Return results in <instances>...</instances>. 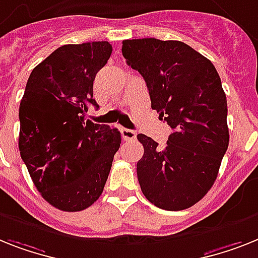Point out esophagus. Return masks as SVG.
Here are the masks:
<instances>
[{
	"label": "esophagus",
	"instance_id": "34e87169",
	"mask_svg": "<svg viewBox=\"0 0 258 258\" xmlns=\"http://www.w3.org/2000/svg\"><path fill=\"white\" fill-rule=\"evenodd\" d=\"M121 136H122L125 141H132V140H136V137H137L136 132L131 131V129H126V127L121 129Z\"/></svg>",
	"mask_w": 258,
	"mask_h": 258
}]
</instances>
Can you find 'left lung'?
I'll return each mask as SVG.
<instances>
[{"label":"left lung","instance_id":"obj_1","mask_svg":"<svg viewBox=\"0 0 258 258\" xmlns=\"http://www.w3.org/2000/svg\"><path fill=\"white\" fill-rule=\"evenodd\" d=\"M122 55L144 78L153 109L172 129L163 148L137 136L144 145L137 162L142 192L162 210L190 208L212 187L228 149L220 76L211 60L179 40H122Z\"/></svg>","mask_w":258,"mask_h":258}]
</instances>
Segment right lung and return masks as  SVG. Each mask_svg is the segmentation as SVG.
<instances>
[{"instance_id":"1","label":"right lung","mask_w":258,"mask_h":258,"mask_svg":"<svg viewBox=\"0 0 258 258\" xmlns=\"http://www.w3.org/2000/svg\"><path fill=\"white\" fill-rule=\"evenodd\" d=\"M112 54L108 42L64 44L34 68L19 104L21 158L46 202L66 212L103 194L121 133L86 120L93 80Z\"/></svg>"}]
</instances>
